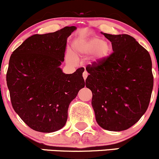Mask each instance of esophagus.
Masks as SVG:
<instances>
[{"label":"esophagus","mask_w":159,"mask_h":159,"mask_svg":"<svg viewBox=\"0 0 159 159\" xmlns=\"http://www.w3.org/2000/svg\"><path fill=\"white\" fill-rule=\"evenodd\" d=\"M83 79H84V80H86V78H87V76H88V73H87L86 70H85L84 72H83Z\"/></svg>","instance_id":"34e87169"}]
</instances>
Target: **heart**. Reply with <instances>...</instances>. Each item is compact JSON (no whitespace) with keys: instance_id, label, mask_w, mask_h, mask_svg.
Masks as SVG:
<instances>
[{"instance_id":"b5f03b06","label":"heart","mask_w":159,"mask_h":159,"mask_svg":"<svg viewBox=\"0 0 159 159\" xmlns=\"http://www.w3.org/2000/svg\"><path fill=\"white\" fill-rule=\"evenodd\" d=\"M73 48L76 55H89L94 53V59L99 61L106 58L111 52V47L105 41L98 38H93L83 42H77L73 44ZM67 59L73 61V57L67 54Z\"/></svg>"}]
</instances>
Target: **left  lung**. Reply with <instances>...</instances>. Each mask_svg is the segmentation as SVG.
Wrapping results in <instances>:
<instances>
[{"instance_id":"8db88e82","label":"left lung","mask_w":159,"mask_h":159,"mask_svg":"<svg viewBox=\"0 0 159 159\" xmlns=\"http://www.w3.org/2000/svg\"><path fill=\"white\" fill-rule=\"evenodd\" d=\"M113 52L86 66V86L101 127L122 131L134 125L147 110L153 88L149 53L127 34L102 33Z\"/></svg>"}]
</instances>
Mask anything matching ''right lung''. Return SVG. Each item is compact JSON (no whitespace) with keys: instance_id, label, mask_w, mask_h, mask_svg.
I'll use <instances>...</instances> for the list:
<instances>
[{"instance_id":"add662e5","label":"right lung","mask_w":159,"mask_h":159,"mask_svg":"<svg viewBox=\"0 0 159 159\" xmlns=\"http://www.w3.org/2000/svg\"><path fill=\"white\" fill-rule=\"evenodd\" d=\"M76 26L32 35L13 54L7 72L12 106L35 131L52 133L67 120L69 105L85 86L84 68L65 74L60 68L64 61L66 39Z\"/></svg>"}]
</instances>
